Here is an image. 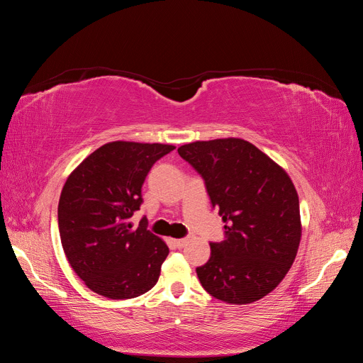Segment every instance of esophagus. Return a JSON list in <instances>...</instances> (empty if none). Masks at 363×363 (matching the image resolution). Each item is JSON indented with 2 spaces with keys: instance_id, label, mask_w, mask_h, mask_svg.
Listing matches in <instances>:
<instances>
[{
  "instance_id": "esophagus-1",
  "label": "esophagus",
  "mask_w": 363,
  "mask_h": 363,
  "mask_svg": "<svg viewBox=\"0 0 363 363\" xmlns=\"http://www.w3.org/2000/svg\"><path fill=\"white\" fill-rule=\"evenodd\" d=\"M174 247L177 248H183L186 244H188V239H172Z\"/></svg>"
}]
</instances>
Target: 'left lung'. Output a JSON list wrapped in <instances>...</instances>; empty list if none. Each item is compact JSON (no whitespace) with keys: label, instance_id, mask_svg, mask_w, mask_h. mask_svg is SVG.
Listing matches in <instances>:
<instances>
[{"label":"left lung","instance_id":"obj_1","mask_svg":"<svg viewBox=\"0 0 363 363\" xmlns=\"http://www.w3.org/2000/svg\"><path fill=\"white\" fill-rule=\"evenodd\" d=\"M179 155L201 175L225 224V239L211 242V259L196 268L201 286L230 304L263 298L288 274L301 239L289 175L244 139L196 140Z\"/></svg>","mask_w":363,"mask_h":363}]
</instances>
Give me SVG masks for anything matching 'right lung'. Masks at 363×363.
I'll use <instances>...</instances> for the list:
<instances>
[{
	"instance_id": "add662e5",
	"label": "right lung",
	"mask_w": 363,
	"mask_h": 363,
	"mask_svg": "<svg viewBox=\"0 0 363 363\" xmlns=\"http://www.w3.org/2000/svg\"><path fill=\"white\" fill-rule=\"evenodd\" d=\"M175 147L116 140L95 150L65 183L59 232L69 265L86 286L106 298L127 300L159 280L169 248L130 218L142 204L151 167Z\"/></svg>"
}]
</instances>
